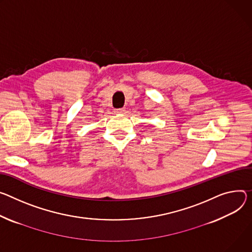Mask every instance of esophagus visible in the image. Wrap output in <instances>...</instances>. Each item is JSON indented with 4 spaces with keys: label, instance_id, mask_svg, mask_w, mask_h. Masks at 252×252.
I'll list each match as a JSON object with an SVG mask.
<instances>
[{
    "label": "esophagus",
    "instance_id": "34e87169",
    "mask_svg": "<svg viewBox=\"0 0 252 252\" xmlns=\"http://www.w3.org/2000/svg\"><path fill=\"white\" fill-rule=\"evenodd\" d=\"M126 111L125 108H119V109H116V112L117 113H124Z\"/></svg>",
    "mask_w": 252,
    "mask_h": 252
}]
</instances>
